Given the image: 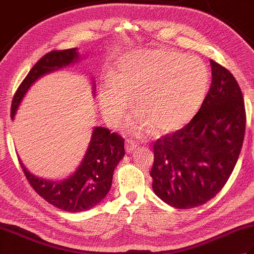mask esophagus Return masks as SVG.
<instances>
[{
	"label": "esophagus",
	"instance_id": "obj_1",
	"mask_svg": "<svg viewBox=\"0 0 254 254\" xmlns=\"http://www.w3.org/2000/svg\"><path fill=\"white\" fill-rule=\"evenodd\" d=\"M137 147V144L136 142L134 141V139H127L126 141V150L127 153H131L133 152L134 149Z\"/></svg>",
	"mask_w": 254,
	"mask_h": 254
}]
</instances>
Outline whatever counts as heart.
I'll return each mask as SVG.
<instances>
[{"label":"heart","instance_id":"obj_1","mask_svg":"<svg viewBox=\"0 0 254 254\" xmlns=\"http://www.w3.org/2000/svg\"><path fill=\"white\" fill-rule=\"evenodd\" d=\"M209 69L201 59L172 50L136 51L121 59L117 72L100 90L106 121L119 127L130 99L138 115L130 128L143 133L179 130L202 106L209 86Z\"/></svg>","mask_w":254,"mask_h":254}]
</instances>
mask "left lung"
Masks as SVG:
<instances>
[{"label":"left lung","instance_id":"8db88e82","mask_svg":"<svg viewBox=\"0 0 254 254\" xmlns=\"http://www.w3.org/2000/svg\"><path fill=\"white\" fill-rule=\"evenodd\" d=\"M212 84L192 120L154 144L150 170L156 195L188 209L222 190L238 160L246 131V109L234 75L210 60Z\"/></svg>","mask_w":254,"mask_h":254}]
</instances>
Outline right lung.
I'll return each instance as SVG.
<instances>
[{
  "instance_id": "add662e5",
  "label": "right lung",
  "mask_w": 254,
  "mask_h": 254,
  "mask_svg": "<svg viewBox=\"0 0 254 254\" xmlns=\"http://www.w3.org/2000/svg\"><path fill=\"white\" fill-rule=\"evenodd\" d=\"M78 59L76 48L53 50L42 57L27 74L13 97L10 118L14 119L21 99L30 86L42 75L73 63ZM124 138L109 128H94L89 146L77 170L63 181H47L21 169L34 190L53 206L69 213H78L96 206L108 192L117 165L124 156Z\"/></svg>"
}]
</instances>
